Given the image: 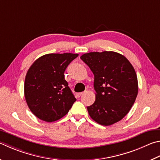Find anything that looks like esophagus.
<instances>
[{"label": "esophagus", "mask_w": 160, "mask_h": 160, "mask_svg": "<svg viewBox=\"0 0 160 160\" xmlns=\"http://www.w3.org/2000/svg\"><path fill=\"white\" fill-rule=\"evenodd\" d=\"M84 93H85V92H80V93H79V94H78V97H81V96H82L83 94H84Z\"/></svg>", "instance_id": "esophagus-1"}]
</instances>
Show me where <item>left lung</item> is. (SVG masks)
Here are the masks:
<instances>
[{"label": "left lung", "instance_id": "left-lung-1", "mask_svg": "<svg viewBox=\"0 0 160 160\" xmlns=\"http://www.w3.org/2000/svg\"><path fill=\"white\" fill-rule=\"evenodd\" d=\"M80 59L94 75L96 100L88 106L89 115L97 123L109 126L129 112L138 94L134 68L127 58L118 52H89Z\"/></svg>", "mask_w": 160, "mask_h": 160}]
</instances>
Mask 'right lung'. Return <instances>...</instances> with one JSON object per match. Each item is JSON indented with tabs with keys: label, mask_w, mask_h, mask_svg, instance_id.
<instances>
[{
	"label": "right lung",
	"mask_w": 160,
	"mask_h": 160,
	"mask_svg": "<svg viewBox=\"0 0 160 160\" xmlns=\"http://www.w3.org/2000/svg\"><path fill=\"white\" fill-rule=\"evenodd\" d=\"M78 54H48L31 66L24 82L26 101L33 115L52 122L65 116L76 101L64 71Z\"/></svg>",
	"instance_id": "1"
}]
</instances>
